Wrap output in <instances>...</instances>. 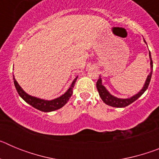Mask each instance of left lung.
Segmentation results:
<instances>
[{"instance_id":"8db88e82","label":"left lung","mask_w":159,"mask_h":159,"mask_svg":"<svg viewBox=\"0 0 159 159\" xmlns=\"http://www.w3.org/2000/svg\"><path fill=\"white\" fill-rule=\"evenodd\" d=\"M144 42L146 43L145 40H144ZM149 56H150V60H151V72H150V74H149L148 76H147V80H146V82L145 84H144L143 88H142L136 95H133V96L130 97V98H128V99H120V98H117V97L112 95L107 90V88L102 85V80H101L100 76H99V80H98V81H97L96 83V88L97 90H98V92H99V96H100L102 100L107 105H109V106L111 107H125L128 106L130 103L134 102L136 99H139V98L147 91L149 84H150V82H151L153 70V62L152 59H151V52L149 53Z\"/></svg>"}]
</instances>
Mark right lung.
I'll return each instance as SVG.
<instances>
[{"label":"right lung","mask_w":159,"mask_h":159,"mask_svg":"<svg viewBox=\"0 0 159 159\" xmlns=\"http://www.w3.org/2000/svg\"><path fill=\"white\" fill-rule=\"evenodd\" d=\"M77 78H78V76L75 77V80L71 83L70 88L67 89V91L64 95L58 97L57 99H52V100H45V99L36 98V97L32 96V95L27 94L22 89L21 87L18 84V83L16 82V80L14 78V75L13 81L14 85H15V88H16L18 94H19L20 96L21 97L25 102L29 103L32 107H33L34 108H36V109H37V110H40L43 112H50L53 111L58 110V109L61 108L67 103V101L69 100L71 95H72V89L74 88V86H75V83L76 81Z\"/></svg>","instance_id":"1"}]
</instances>
